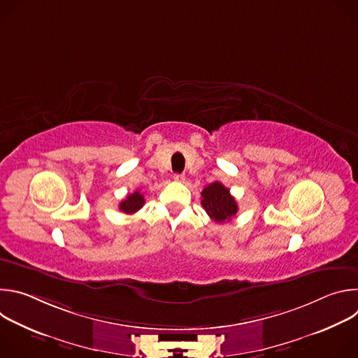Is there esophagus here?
I'll use <instances>...</instances> for the list:
<instances>
[{
  "label": "esophagus",
  "instance_id": "obj_1",
  "mask_svg": "<svg viewBox=\"0 0 358 358\" xmlns=\"http://www.w3.org/2000/svg\"><path fill=\"white\" fill-rule=\"evenodd\" d=\"M174 180H176L177 182H184L185 176H184V174H174Z\"/></svg>",
  "mask_w": 358,
  "mask_h": 358
}]
</instances>
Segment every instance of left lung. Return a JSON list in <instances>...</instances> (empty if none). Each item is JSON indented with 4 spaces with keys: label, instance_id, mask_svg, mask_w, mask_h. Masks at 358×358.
<instances>
[{
    "label": "left lung",
    "instance_id": "left-lung-1",
    "mask_svg": "<svg viewBox=\"0 0 358 358\" xmlns=\"http://www.w3.org/2000/svg\"><path fill=\"white\" fill-rule=\"evenodd\" d=\"M201 206L207 211L211 220L218 224L231 221L238 213V203L229 189L218 181L211 182L201 192Z\"/></svg>",
    "mask_w": 358,
    "mask_h": 358
}]
</instances>
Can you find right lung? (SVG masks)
Returning <instances> with one entry per match:
<instances>
[{
    "label": "right lung",
    "instance_id": "obj_1",
    "mask_svg": "<svg viewBox=\"0 0 358 358\" xmlns=\"http://www.w3.org/2000/svg\"><path fill=\"white\" fill-rule=\"evenodd\" d=\"M144 206V195L140 191L129 194L126 199L119 203V208L124 214H134Z\"/></svg>",
    "mask_w": 358,
    "mask_h": 358
}]
</instances>
